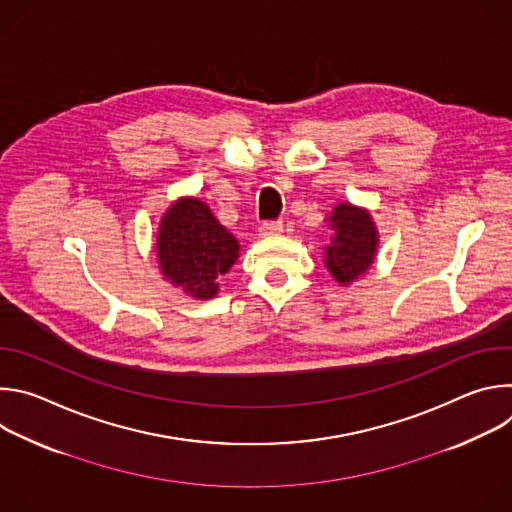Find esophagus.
Returning a JSON list of instances; mask_svg holds the SVG:
<instances>
[{
  "label": "esophagus",
  "instance_id": "1",
  "mask_svg": "<svg viewBox=\"0 0 512 512\" xmlns=\"http://www.w3.org/2000/svg\"><path fill=\"white\" fill-rule=\"evenodd\" d=\"M261 235L263 237H271V235H279L281 231H283V223L281 221H265L263 225H261Z\"/></svg>",
  "mask_w": 512,
  "mask_h": 512
}]
</instances>
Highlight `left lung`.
Wrapping results in <instances>:
<instances>
[{
	"mask_svg": "<svg viewBox=\"0 0 512 512\" xmlns=\"http://www.w3.org/2000/svg\"><path fill=\"white\" fill-rule=\"evenodd\" d=\"M330 227L334 239L326 247V267L338 283H350L371 267L377 253V229L371 214L352 204H338L334 208Z\"/></svg>",
	"mask_w": 512,
	"mask_h": 512,
	"instance_id": "left-lung-1",
	"label": "left lung"
}]
</instances>
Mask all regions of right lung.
Listing matches in <instances>:
<instances>
[{
  "instance_id": "right-lung-1",
  "label": "right lung",
  "mask_w": 512,
  "mask_h": 512,
  "mask_svg": "<svg viewBox=\"0 0 512 512\" xmlns=\"http://www.w3.org/2000/svg\"><path fill=\"white\" fill-rule=\"evenodd\" d=\"M156 249L166 279L198 300L216 296V279L239 257L237 239L196 198H184L166 212Z\"/></svg>"
}]
</instances>
